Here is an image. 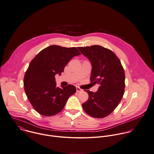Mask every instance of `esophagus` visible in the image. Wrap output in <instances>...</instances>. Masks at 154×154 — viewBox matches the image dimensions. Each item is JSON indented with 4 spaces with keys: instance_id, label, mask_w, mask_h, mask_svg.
<instances>
[{
    "instance_id": "esophagus-1",
    "label": "esophagus",
    "mask_w": 154,
    "mask_h": 154,
    "mask_svg": "<svg viewBox=\"0 0 154 154\" xmlns=\"http://www.w3.org/2000/svg\"><path fill=\"white\" fill-rule=\"evenodd\" d=\"M76 90H77V92H81L83 91V90H82V89H80V88H79V87H77V88H76Z\"/></svg>"
}]
</instances>
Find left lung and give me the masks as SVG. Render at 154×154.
<instances>
[{
    "label": "left lung",
    "instance_id": "left-lung-1",
    "mask_svg": "<svg viewBox=\"0 0 154 154\" xmlns=\"http://www.w3.org/2000/svg\"><path fill=\"white\" fill-rule=\"evenodd\" d=\"M92 66L91 83L99 85L97 92L86 91L88 100L82 104L92 117L103 118L117 107L125 91V72L119 59L112 50L100 45L78 47Z\"/></svg>",
    "mask_w": 154,
    "mask_h": 154
}]
</instances>
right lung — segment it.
Instances as JSON below:
<instances>
[{
    "label": "right lung",
    "mask_w": 154,
    "mask_h": 154,
    "mask_svg": "<svg viewBox=\"0 0 154 154\" xmlns=\"http://www.w3.org/2000/svg\"><path fill=\"white\" fill-rule=\"evenodd\" d=\"M80 54L75 47L53 45L41 50L30 62L23 80L24 91L40 115L50 116L59 113L75 93L76 88L71 85L56 87L55 75H60L69 61Z\"/></svg>",
    "instance_id": "add662e5"
}]
</instances>
